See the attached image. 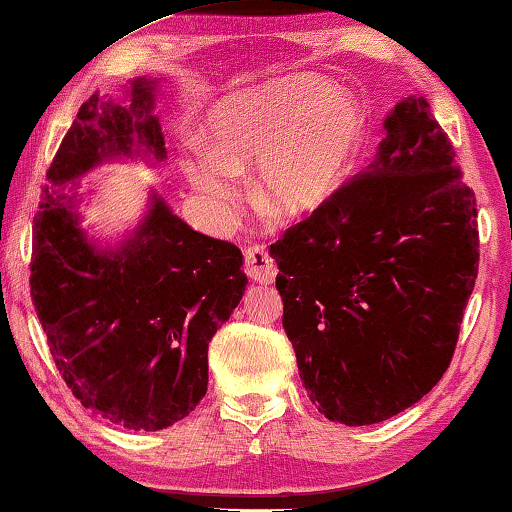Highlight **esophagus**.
<instances>
[{"label": "esophagus", "mask_w": 512, "mask_h": 512, "mask_svg": "<svg viewBox=\"0 0 512 512\" xmlns=\"http://www.w3.org/2000/svg\"><path fill=\"white\" fill-rule=\"evenodd\" d=\"M246 273L248 278L266 282V285H271L275 275H278V264H275V259L271 257L269 248L262 246V243H255V246H250L246 250Z\"/></svg>", "instance_id": "1"}]
</instances>
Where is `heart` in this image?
<instances>
[{
    "label": "heart",
    "mask_w": 512,
    "mask_h": 512,
    "mask_svg": "<svg viewBox=\"0 0 512 512\" xmlns=\"http://www.w3.org/2000/svg\"><path fill=\"white\" fill-rule=\"evenodd\" d=\"M209 139L186 143L182 168L214 209L241 198L243 170L275 214L303 216L335 198L364 141L360 104L316 75L232 93L207 118Z\"/></svg>",
    "instance_id": "1"
}]
</instances>
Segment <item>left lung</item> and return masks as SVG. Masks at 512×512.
Listing matches in <instances>:
<instances>
[{
	"instance_id": "left-lung-1",
	"label": "left lung",
	"mask_w": 512,
	"mask_h": 512,
	"mask_svg": "<svg viewBox=\"0 0 512 512\" xmlns=\"http://www.w3.org/2000/svg\"><path fill=\"white\" fill-rule=\"evenodd\" d=\"M426 97L385 118L371 164L271 243L282 326L330 421L399 415L449 369L478 275L474 191Z\"/></svg>"
}]
</instances>
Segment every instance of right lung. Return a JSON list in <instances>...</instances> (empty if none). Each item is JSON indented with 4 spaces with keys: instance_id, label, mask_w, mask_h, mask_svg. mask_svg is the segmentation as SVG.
<instances>
[{
    "instance_id": "add662e5",
    "label": "right lung",
    "mask_w": 512,
    "mask_h": 512,
    "mask_svg": "<svg viewBox=\"0 0 512 512\" xmlns=\"http://www.w3.org/2000/svg\"><path fill=\"white\" fill-rule=\"evenodd\" d=\"M157 81L129 84V107L93 93L56 150L47 180L66 184L134 145L166 159ZM75 196L43 189L34 216L31 300L61 378L81 405L129 431H161L207 394V348L246 291L241 250L205 237L152 196L116 250L79 227Z\"/></svg>"
}]
</instances>
